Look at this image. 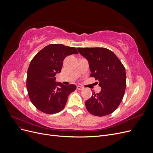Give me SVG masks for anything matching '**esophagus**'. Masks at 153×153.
I'll return each mask as SVG.
<instances>
[{
  "label": "esophagus",
  "instance_id": "34e87169",
  "mask_svg": "<svg viewBox=\"0 0 153 153\" xmlns=\"http://www.w3.org/2000/svg\"><path fill=\"white\" fill-rule=\"evenodd\" d=\"M77 89L78 90H82V89H84V87H81L80 85H78L77 86Z\"/></svg>",
  "mask_w": 153,
  "mask_h": 153
}]
</instances>
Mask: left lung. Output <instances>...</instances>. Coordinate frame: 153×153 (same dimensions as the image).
<instances>
[{
	"label": "left lung",
	"instance_id": "left-lung-1",
	"mask_svg": "<svg viewBox=\"0 0 153 153\" xmlns=\"http://www.w3.org/2000/svg\"><path fill=\"white\" fill-rule=\"evenodd\" d=\"M86 58L91 72L101 90L85 101L88 112L102 117L112 114L123 100L126 87L124 66L112 51L105 48H78Z\"/></svg>",
	"mask_w": 153,
	"mask_h": 153
}]
</instances>
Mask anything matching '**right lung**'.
I'll use <instances>...</instances> for the list:
<instances>
[{"label":"right lung","mask_w":153,"mask_h":153,"mask_svg":"<svg viewBox=\"0 0 153 153\" xmlns=\"http://www.w3.org/2000/svg\"><path fill=\"white\" fill-rule=\"evenodd\" d=\"M77 53L74 47L51 44L32 59L27 71V89L31 102L41 112L53 114L61 111L69 94L76 89L75 85L56 82L55 75L61 73L64 59Z\"/></svg>","instance_id":"1"}]
</instances>
